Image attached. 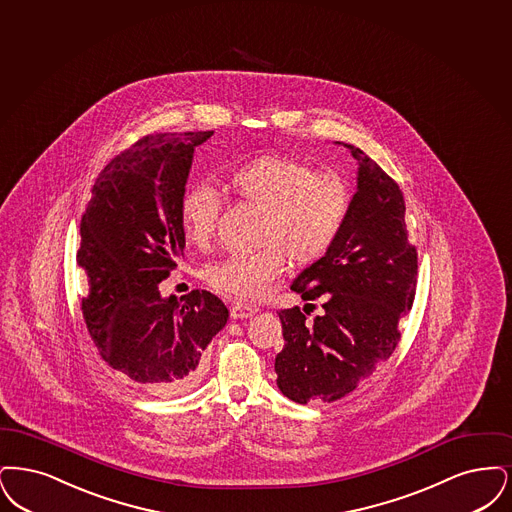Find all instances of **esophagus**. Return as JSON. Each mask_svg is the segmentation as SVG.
Here are the masks:
<instances>
[{"instance_id": "34e87169", "label": "esophagus", "mask_w": 512, "mask_h": 512, "mask_svg": "<svg viewBox=\"0 0 512 512\" xmlns=\"http://www.w3.org/2000/svg\"><path fill=\"white\" fill-rule=\"evenodd\" d=\"M229 312H231L233 319H246V317H252V315L256 313V310H254L252 306H248V304L237 302V304H231Z\"/></svg>"}]
</instances>
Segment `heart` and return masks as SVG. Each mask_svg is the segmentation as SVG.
Wrapping results in <instances>:
<instances>
[{
	"mask_svg": "<svg viewBox=\"0 0 512 512\" xmlns=\"http://www.w3.org/2000/svg\"><path fill=\"white\" fill-rule=\"evenodd\" d=\"M229 185L241 199L264 210L258 245L252 252L231 254L204 269L206 283L227 298L256 300L292 262L310 266L327 256L346 229L352 191L333 172L281 155H262L239 164ZM222 210L210 185L191 187L179 202L185 239L208 248Z\"/></svg>",
	"mask_w": 512,
	"mask_h": 512,
	"instance_id": "b5f03b06",
	"label": "heart"
}]
</instances>
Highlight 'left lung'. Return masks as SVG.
<instances>
[{"instance_id":"8db88e82","label":"left lung","mask_w":512,"mask_h":512,"mask_svg":"<svg viewBox=\"0 0 512 512\" xmlns=\"http://www.w3.org/2000/svg\"><path fill=\"white\" fill-rule=\"evenodd\" d=\"M352 212L333 250L290 285L321 312L281 310L285 346L275 357L279 390L296 403L342 400L394 354L401 315L417 289V248L407 241L400 185L361 149ZM315 308V304H306Z\"/></svg>"}]
</instances>
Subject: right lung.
<instances>
[{"label":"right lung","mask_w":512,"mask_h":512,"mask_svg":"<svg viewBox=\"0 0 512 512\" xmlns=\"http://www.w3.org/2000/svg\"><path fill=\"white\" fill-rule=\"evenodd\" d=\"M214 132L153 134L101 170L80 223L76 262L88 273L82 313L99 356L158 396L193 388L204 350L229 312L208 290L162 298L158 285L185 248L179 202L195 147Z\"/></svg>","instance_id":"1"}]
</instances>
